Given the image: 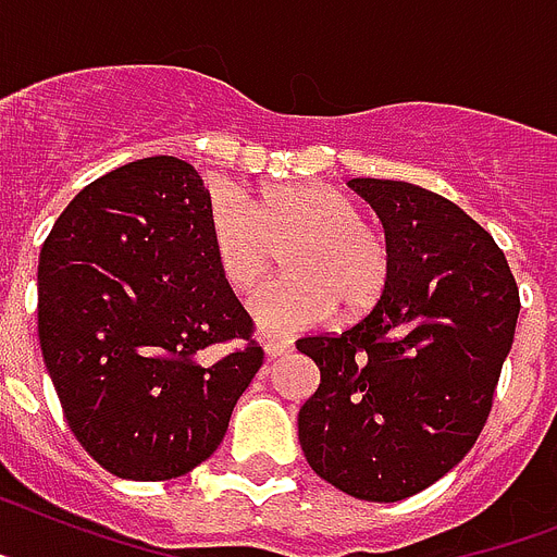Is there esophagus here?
I'll list each match as a JSON object with an SVG mask.
<instances>
[{
  "mask_svg": "<svg viewBox=\"0 0 557 557\" xmlns=\"http://www.w3.org/2000/svg\"><path fill=\"white\" fill-rule=\"evenodd\" d=\"M261 347H264L268 358H284L293 352V342H289V338H264Z\"/></svg>",
  "mask_w": 557,
  "mask_h": 557,
  "instance_id": "34e87169",
  "label": "esophagus"
}]
</instances>
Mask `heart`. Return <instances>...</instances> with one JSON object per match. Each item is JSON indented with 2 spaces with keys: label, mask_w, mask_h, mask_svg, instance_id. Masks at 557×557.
<instances>
[{
  "label": "heart",
  "mask_w": 557,
  "mask_h": 557,
  "mask_svg": "<svg viewBox=\"0 0 557 557\" xmlns=\"http://www.w3.org/2000/svg\"><path fill=\"white\" fill-rule=\"evenodd\" d=\"M215 268L236 289H250L284 247L287 275L261 284L247 310L264 335H289L324 324L342 307L347 319L381 298L389 278L387 238L358 207L321 182L270 187L247 199L219 185L207 199Z\"/></svg>",
  "instance_id": "heart-1"
}]
</instances>
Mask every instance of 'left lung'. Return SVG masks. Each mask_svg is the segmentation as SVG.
I'll list each match as a JSON object with an SVG mask.
<instances>
[{"label": "left lung", "instance_id": "obj_1", "mask_svg": "<svg viewBox=\"0 0 557 557\" xmlns=\"http://www.w3.org/2000/svg\"><path fill=\"white\" fill-rule=\"evenodd\" d=\"M347 185L384 224L389 278L350 330L296 342L321 370L298 441L335 490L389 504L435 484L472 449L521 298L495 238L458 205L393 178Z\"/></svg>", "mask_w": 557, "mask_h": 557}]
</instances>
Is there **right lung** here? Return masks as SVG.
Returning <instances> with one entry per match:
<instances>
[{
	"mask_svg": "<svg viewBox=\"0 0 557 557\" xmlns=\"http://www.w3.org/2000/svg\"><path fill=\"white\" fill-rule=\"evenodd\" d=\"M205 182L176 156L96 178L39 252V344L67 426L131 481L215 453L264 352L215 268ZM245 341L215 357L219 343Z\"/></svg>",
	"mask_w": 557,
	"mask_h": 557,
	"instance_id": "1",
	"label": "right lung"
}]
</instances>
